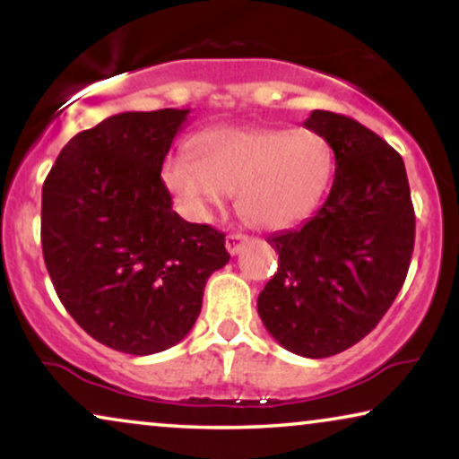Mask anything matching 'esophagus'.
<instances>
[{"label":"esophagus","instance_id":"obj_1","mask_svg":"<svg viewBox=\"0 0 459 459\" xmlns=\"http://www.w3.org/2000/svg\"><path fill=\"white\" fill-rule=\"evenodd\" d=\"M247 242H248L247 234H242V231H231V234L228 236V240H225V247H228L230 255H238Z\"/></svg>","mask_w":459,"mask_h":459}]
</instances>
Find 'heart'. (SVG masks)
Returning <instances> with one entry per match:
<instances>
[{
    "label": "heart",
    "mask_w": 459,
    "mask_h": 459,
    "mask_svg": "<svg viewBox=\"0 0 459 459\" xmlns=\"http://www.w3.org/2000/svg\"><path fill=\"white\" fill-rule=\"evenodd\" d=\"M194 156L169 154L162 184L194 219L236 192L250 225L281 230L311 215L334 175V150L316 129L215 127L192 142Z\"/></svg>",
    "instance_id": "b5f03b06"
}]
</instances>
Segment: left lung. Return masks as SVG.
<instances>
[{"mask_svg": "<svg viewBox=\"0 0 459 459\" xmlns=\"http://www.w3.org/2000/svg\"><path fill=\"white\" fill-rule=\"evenodd\" d=\"M305 127L334 150V181L305 225L267 238L278 272L256 309L281 347L322 359L385 317L410 269L416 215L403 159L380 135L328 110H313Z\"/></svg>", "mask_w": 459, "mask_h": 459, "instance_id": "obj_1", "label": "left lung"}]
</instances>
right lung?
Segmentation results:
<instances>
[{"label": "right lung", "instance_id": "right-lung-1", "mask_svg": "<svg viewBox=\"0 0 459 459\" xmlns=\"http://www.w3.org/2000/svg\"><path fill=\"white\" fill-rule=\"evenodd\" d=\"M187 112H121L62 148L41 192V247L56 294L106 347L152 355L200 316L225 234L171 209L160 169Z\"/></svg>", "mask_w": 459, "mask_h": 459}]
</instances>
